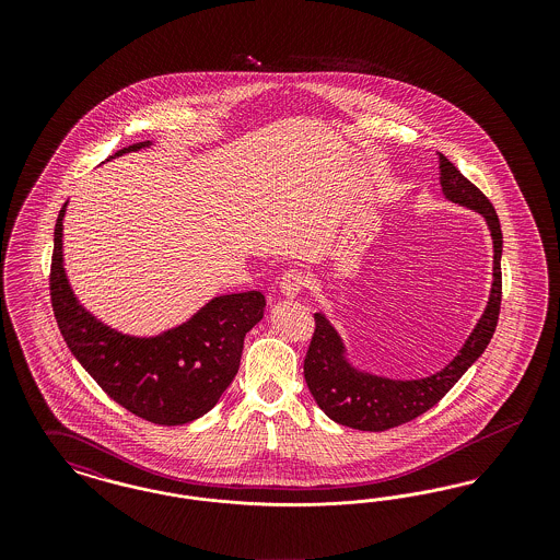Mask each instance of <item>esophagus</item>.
Returning <instances> with one entry per match:
<instances>
[{
    "label": "esophagus",
    "mask_w": 560,
    "mask_h": 560,
    "mask_svg": "<svg viewBox=\"0 0 560 560\" xmlns=\"http://www.w3.org/2000/svg\"><path fill=\"white\" fill-rule=\"evenodd\" d=\"M279 288H281V293H283V295H288V298H295L298 293L302 292V290L306 288V277H304V272H302V270H298V268H290L288 272H283Z\"/></svg>",
    "instance_id": "34e87169"
}]
</instances>
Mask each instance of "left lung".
I'll use <instances>...</instances> for the list:
<instances>
[{
    "mask_svg": "<svg viewBox=\"0 0 560 560\" xmlns=\"http://www.w3.org/2000/svg\"><path fill=\"white\" fill-rule=\"evenodd\" d=\"M441 187L445 199L479 212L493 240V281L489 302L472 334L441 372L420 380H393L357 370L347 359V347L325 315L315 313V334L304 359V377L311 395L327 418L357 430H388L427 413L485 352L493 338L502 304V229L491 201L452 161L439 153Z\"/></svg>",
    "mask_w": 560,
    "mask_h": 560,
    "instance_id": "left-lung-1",
    "label": "left lung"
}]
</instances>
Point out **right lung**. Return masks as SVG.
<instances>
[{"label": "right lung", "instance_id": "1", "mask_svg": "<svg viewBox=\"0 0 560 560\" xmlns=\"http://www.w3.org/2000/svg\"><path fill=\"white\" fill-rule=\"evenodd\" d=\"M151 144L136 142L108 160ZM65 212L67 203L54 226L50 295L58 329L81 368L110 399L147 422L180 427L208 413L240 372L245 334L265 317V295H215L160 336L121 334L85 311L69 285L62 260Z\"/></svg>", "mask_w": 560, "mask_h": 560}]
</instances>
